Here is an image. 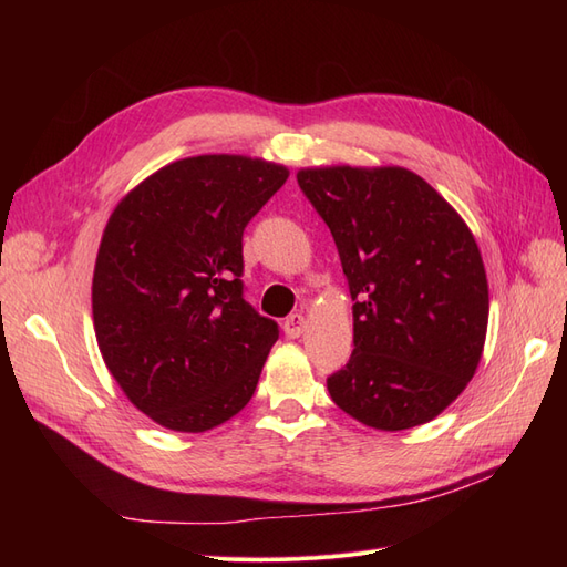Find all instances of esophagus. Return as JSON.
<instances>
[{"label":"esophagus","instance_id":"1","mask_svg":"<svg viewBox=\"0 0 567 567\" xmlns=\"http://www.w3.org/2000/svg\"><path fill=\"white\" fill-rule=\"evenodd\" d=\"M302 331H305V317H302L300 312L286 317V321H284V333H286L288 338H300Z\"/></svg>","mask_w":567,"mask_h":567}]
</instances>
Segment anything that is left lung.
I'll return each mask as SVG.
<instances>
[{
    "label": "left lung",
    "mask_w": 567,
    "mask_h": 567,
    "mask_svg": "<svg viewBox=\"0 0 567 567\" xmlns=\"http://www.w3.org/2000/svg\"><path fill=\"white\" fill-rule=\"evenodd\" d=\"M298 184L333 234L354 302V350L326 379L331 400L379 431L433 421L485 348L489 290L471 229L404 167H307Z\"/></svg>",
    "instance_id": "left-lung-1"
}]
</instances>
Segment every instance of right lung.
<instances>
[{
    "instance_id": "obj_1",
    "label": "right lung",
    "mask_w": 567,
    "mask_h": 567,
    "mask_svg": "<svg viewBox=\"0 0 567 567\" xmlns=\"http://www.w3.org/2000/svg\"><path fill=\"white\" fill-rule=\"evenodd\" d=\"M288 179L248 156H194L146 177L101 238L92 312L127 400L169 431L203 433L241 411L279 326L244 298V229Z\"/></svg>"
}]
</instances>
